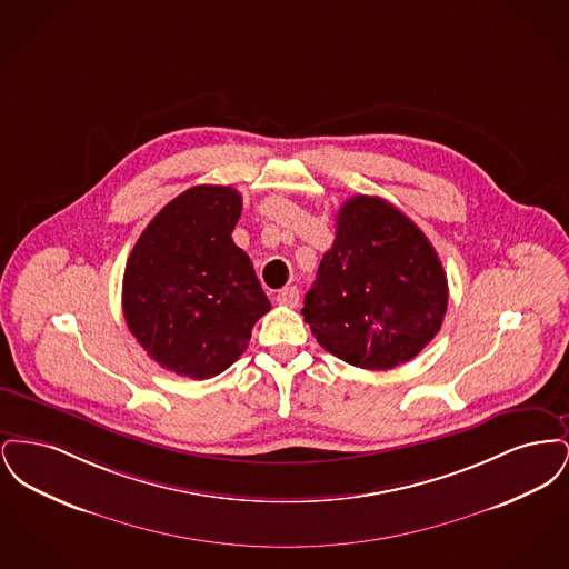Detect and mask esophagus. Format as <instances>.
I'll use <instances>...</instances> for the list:
<instances>
[{"instance_id": "1", "label": "esophagus", "mask_w": 569, "mask_h": 569, "mask_svg": "<svg viewBox=\"0 0 569 569\" xmlns=\"http://www.w3.org/2000/svg\"><path fill=\"white\" fill-rule=\"evenodd\" d=\"M274 300H277L279 305H283V307H297L298 300H300L298 288L290 286V288H283V290H279Z\"/></svg>"}]
</instances>
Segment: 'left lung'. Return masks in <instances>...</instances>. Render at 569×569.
I'll list each match as a JSON object with an SVG mask.
<instances>
[{
	"mask_svg": "<svg viewBox=\"0 0 569 569\" xmlns=\"http://www.w3.org/2000/svg\"><path fill=\"white\" fill-rule=\"evenodd\" d=\"M302 316L326 352L386 371L425 350L448 307V279L425 232L378 196H353Z\"/></svg>",
	"mask_w": 569,
	"mask_h": 569,
	"instance_id": "8db88e82",
	"label": "left lung"
}]
</instances>
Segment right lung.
I'll list each match as a JSON object with an SVG mask.
<instances>
[{"label": "right lung", "instance_id": "add662e5", "mask_svg": "<svg viewBox=\"0 0 569 569\" xmlns=\"http://www.w3.org/2000/svg\"><path fill=\"white\" fill-rule=\"evenodd\" d=\"M241 209L234 188H190L151 219L128 258V328L177 376L207 379L226 371L271 309L249 256L232 241Z\"/></svg>", "mask_w": 569, "mask_h": 569}]
</instances>
